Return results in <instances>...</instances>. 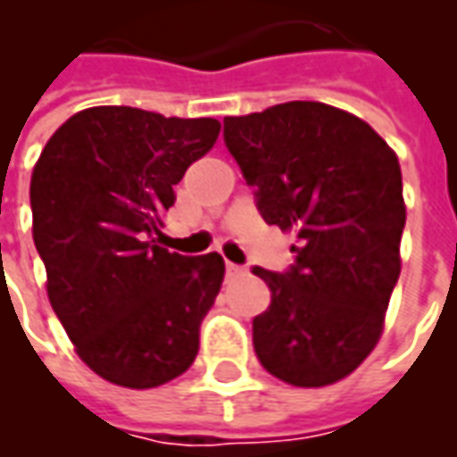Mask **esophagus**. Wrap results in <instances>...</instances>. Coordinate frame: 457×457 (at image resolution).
Instances as JSON below:
<instances>
[{"label": "esophagus", "mask_w": 457, "mask_h": 457, "mask_svg": "<svg viewBox=\"0 0 457 457\" xmlns=\"http://www.w3.org/2000/svg\"><path fill=\"white\" fill-rule=\"evenodd\" d=\"M228 274L229 277H239V274H245V267H239V264H232V262H228Z\"/></svg>", "instance_id": "34e87169"}]
</instances>
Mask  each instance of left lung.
<instances>
[{"label": "left lung", "mask_w": 457, "mask_h": 457, "mask_svg": "<svg viewBox=\"0 0 457 457\" xmlns=\"http://www.w3.org/2000/svg\"><path fill=\"white\" fill-rule=\"evenodd\" d=\"M222 137L264 222L296 232L287 271L252 267L271 291L252 320L259 362L294 386L337 382L372 353L399 281V159L367 121L323 103L225 117Z\"/></svg>", "instance_id": "left-lung-1"}]
</instances>
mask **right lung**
I'll use <instances>...</instances> for the list:
<instances>
[{"mask_svg": "<svg viewBox=\"0 0 457 457\" xmlns=\"http://www.w3.org/2000/svg\"><path fill=\"white\" fill-rule=\"evenodd\" d=\"M220 134L210 117L90 107L48 139L31 176L34 245L48 301L103 379L151 389L188 370L225 277L210 252L156 247L173 186Z\"/></svg>", "mask_w": 457, "mask_h": 457, "instance_id": "obj_1", "label": "right lung"}]
</instances>
